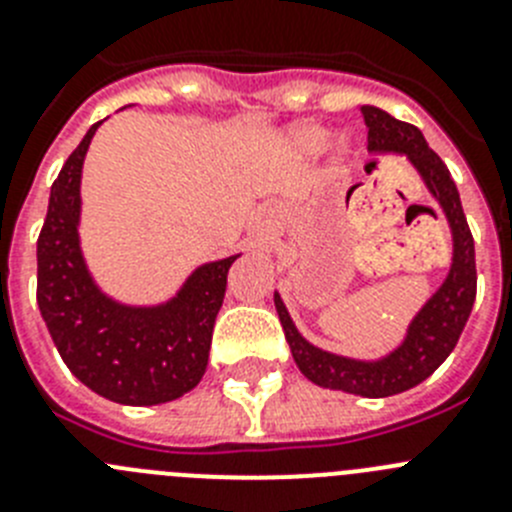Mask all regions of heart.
Instances as JSON below:
<instances>
[{
    "mask_svg": "<svg viewBox=\"0 0 512 512\" xmlns=\"http://www.w3.org/2000/svg\"><path fill=\"white\" fill-rule=\"evenodd\" d=\"M330 133L320 125H300V128L289 130L287 135V146L289 151L297 153V156H318L325 146H328ZM336 153L341 158H346L351 153V143L348 138L336 140Z\"/></svg>",
    "mask_w": 512,
    "mask_h": 512,
    "instance_id": "1",
    "label": "heart"
}]
</instances>
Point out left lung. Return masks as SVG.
Returning <instances> with one entry per match:
<instances>
[{
	"label": "left lung",
	"instance_id": "1",
	"mask_svg": "<svg viewBox=\"0 0 512 512\" xmlns=\"http://www.w3.org/2000/svg\"><path fill=\"white\" fill-rule=\"evenodd\" d=\"M361 115L369 128V135H366L369 153L374 156L400 153L408 158L449 220L451 235H454V259H451L449 277L443 279L436 295L420 307L413 323L408 325L405 341L392 354L377 361L348 359V356L330 354V351L312 346L300 336V330L295 328L277 292H274V305H277L295 364L310 382L328 387V390L348 392V395L390 397L431 377L446 361V356L454 351L461 330L469 320V312H472L474 297H477V266H474V238L464 210H461L459 189L438 153L428 148L423 133L410 122L395 120L390 112L372 107V104L361 107Z\"/></svg>",
	"mask_w": 512,
	"mask_h": 512
}]
</instances>
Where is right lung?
I'll list each match as a JSON object with an SVG mask.
<instances>
[{
	"label": "right lung",
	"mask_w": 512,
	"mask_h": 512,
	"mask_svg": "<svg viewBox=\"0 0 512 512\" xmlns=\"http://www.w3.org/2000/svg\"><path fill=\"white\" fill-rule=\"evenodd\" d=\"M99 125L89 128L51 187L38 235V307L81 384L120 405H161L200 384L238 256L194 269L164 305L130 307L104 295L79 246L81 166Z\"/></svg>",
	"instance_id": "right-lung-1"
}]
</instances>
